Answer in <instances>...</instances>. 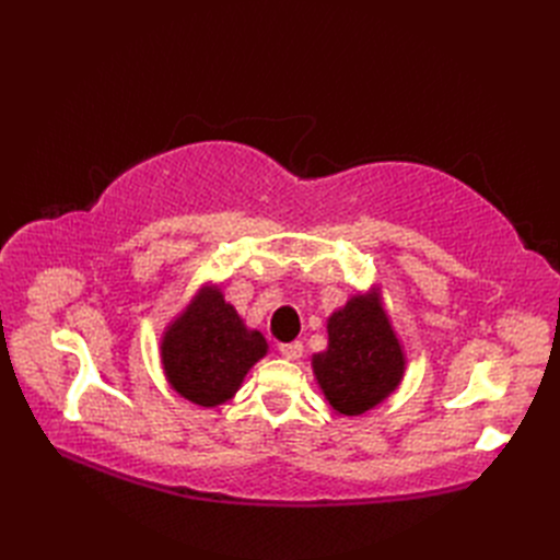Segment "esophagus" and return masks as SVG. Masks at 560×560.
<instances>
[{
    "instance_id": "esophagus-1",
    "label": "esophagus",
    "mask_w": 560,
    "mask_h": 560,
    "mask_svg": "<svg viewBox=\"0 0 560 560\" xmlns=\"http://www.w3.org/2000/svg\"><path fill=\"white\" fill-rule=\"evenodd\" d=\"M280 354H282V358L284 360H299L301 358V354H303V346L299 343V341H292V343H280Z\"/></svg>"
}]
</instances>
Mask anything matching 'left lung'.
<instances>
[{
  "label": "left lung",
  "mask_w": 560,
  "mask_h": 560,
  "mask_svg": "<svg viewBox=\"0 0 560 560\" xmlns=\"http://www.w3.org/2000/svg\"><path fill=\"white\" fill-rule=\"evenodd\" d=\"M327 331L329 346L313 354V374L336 413L360 416L395 393L406 358L378 290L331 313Z\"/></svg>",
  "instance_id": "left-lung-1"
}]
</instances>
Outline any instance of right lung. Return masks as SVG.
<instances>
[{
    "label": "right lung",
    "mask_w": 560,
    "mask_h": 560,
    "mask_svg": "<svg viewBox=\"0 0 560 560\" xmlns=\"http://www.w3.org/2000/svg\"><path fill=\"white\" fill-rule=\"evenodd\" d=\"M268 352L266 338L247 329L219 287H202L161 338L165 378L198 406L229 401L247 371Z\"/></svg>",
    "instance_id": "add662e5"
}]
</instances>
